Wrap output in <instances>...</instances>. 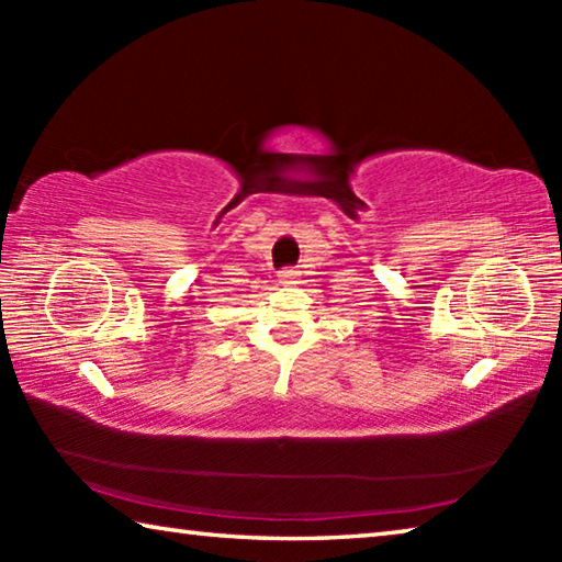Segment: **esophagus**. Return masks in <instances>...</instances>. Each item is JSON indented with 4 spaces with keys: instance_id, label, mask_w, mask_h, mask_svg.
I'll return each instance as SVG.
<instances>
[{
    "instance_id": "1",
    "label": "esophagus",
    "mask_w": 562,
    "mask_h": 562,
    "mask_svg": "<svg viewBox=\"0 0 562 562\" xmlns=\"http://www.w3.org/2000/svg\"><path fill=\"white\" fill-rule=\"evenodd\" d=\"M300 278V270L297 268H284V270H280V280L282 282H294Z\"/></svg>"
}]
</instances>
